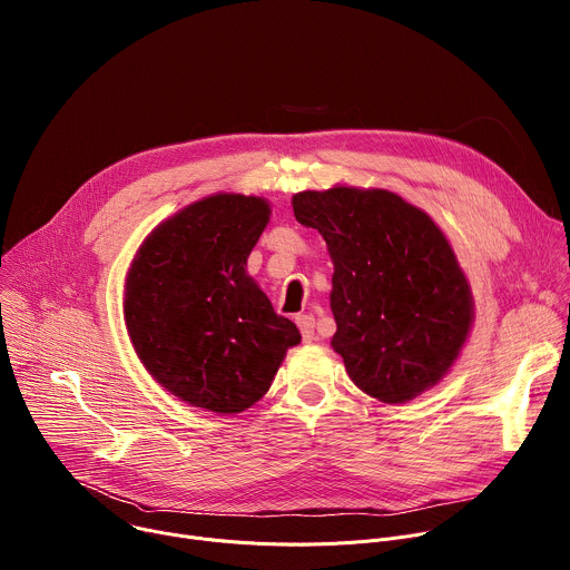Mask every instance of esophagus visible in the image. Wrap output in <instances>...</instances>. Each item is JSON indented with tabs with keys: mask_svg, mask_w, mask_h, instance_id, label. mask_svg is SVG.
Returning a JSON list of instances; mask_svg holds the SVG:
<instances>
[{
	"mask_svg": "<svg viewBox=\"0 0 570 570\" xmlns=\"http://www.w3.org/2000/svg\"><path fill=\"white\" fill-rule=\"evenodd\" d=\"M295 322H297V327L302 332L304 343H313L315 341V317L313 315H297Z\"/></svg>",
	"mask_w": 570,
	"mask_h": 570,
	"instance_id": "34e87169",
	"label": "esophagus"
}]
</instances>
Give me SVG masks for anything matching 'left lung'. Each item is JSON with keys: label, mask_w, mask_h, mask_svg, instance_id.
<instances>
[{"label": "left lung", "mask_w": 570, "mask_h": 570, "mask_svg": "<svg viewBox=\"0 0 570 570\" xmlns=\"http://www.w3.org/2000/svg\"><path fill=\"white\" fill-rule=\"evenodd\" d=\"M291 205L297 223L327 240L332 347L356 387L405 403L438 385L475 315L469 279L438 223L387 189H308Z\"/></svg>", "instance_id": "obj_1"}]
</instances>
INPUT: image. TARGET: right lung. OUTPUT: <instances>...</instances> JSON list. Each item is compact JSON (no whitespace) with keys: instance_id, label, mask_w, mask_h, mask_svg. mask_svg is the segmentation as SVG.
Segmentation results:
<instances>
[{"instance_id":"right-lung-1","label":"right lung","mask_w":570,"mask_h":570,"mask_svg":"<svg viewBox=\"0 0 570 570\" xmlns=\"http://www.w3.org/2000/svg\"><path fill=\"white\" fill-rule=\"evenodd\" d=\"M268 220L262 196L212 194L161 220L128 268L124 320L135 354L196 409H250L302 341L246 271Z\"/></svg>"}]
</instances>
